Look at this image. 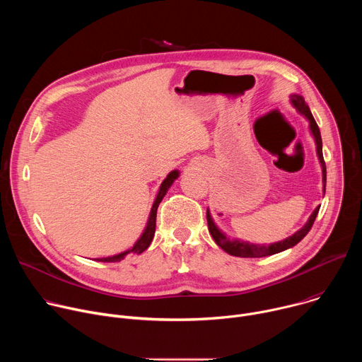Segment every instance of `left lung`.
Masks as SVG:
<instances>
[{
    "label": "left lung",
    "mask_w": 362,
    "mask_h": 362,
    "mask_svg": "<svg viewBox=\"0 0 362 362\" xmlns=\"http://www.w3.org/2000/svg\"><path fill=\"white\" fill-rule=\"evenodd\" d=\"M291 98V105L296 109V112L299 115H302L308 123H309V132H311V136L314 137L315 140V146H317V156H318V160H320V165H321V169H322V192L325 194V186H327V166H325V162H324V156H322V139H321V132H320V127L311 113V110H309L308 105L305 98L300 95V94H291L289 95ZM320 208L321 206H317L315 211L311 214V216L308 218L306 223L299 229L296 230L292 236H288L286 239L284 240H279V242H275V243H269V245H259V243H250V242H246V240H242V239H233L230 236H228L222 229H219V226L215 223L212 215H211V211L208 208V212H206V219H208V226H209V232L214 238V240L218 243V246H221L226 253L232 255V256H239V257H262V256H269V255H275V253H279V252H284L292 246H295L298 242H300L306 233L311 230L314 222H315V218L320 212Z\"/></svg>",
    "instance_id": "obj_1"
}]
</instances>
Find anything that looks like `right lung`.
Segmentation results:
<instances>
[{"label":"right lung","instance_id":"add662e5","mask_svg":"<svg viewBox=\"0 0 362 362\" xmlns=\"http://www.w3.org/2000/svg\"><path fill=\"white\" fill-rule=\"evenodd\" d=\"M180 176V172L179 170H172L166 179L162 182L160 187H159V192L156 194V199H154L153 202V206L150 209V215H148V219H147V223L144 226V230L141 232L140 238L136 240V243L122 252V253H117V255H113V256H107V257H98V262H120L122 259H124V257L129 255V253H141L144 252L148 245L151 243L153 240V236H154V230H156V215H158V208H159V203L162 202V199L165 197V194L168 193V190L170 189V186L173 185V182Z\"/></svg>","mask_w":362,"mask_h":362}]
</instances>
